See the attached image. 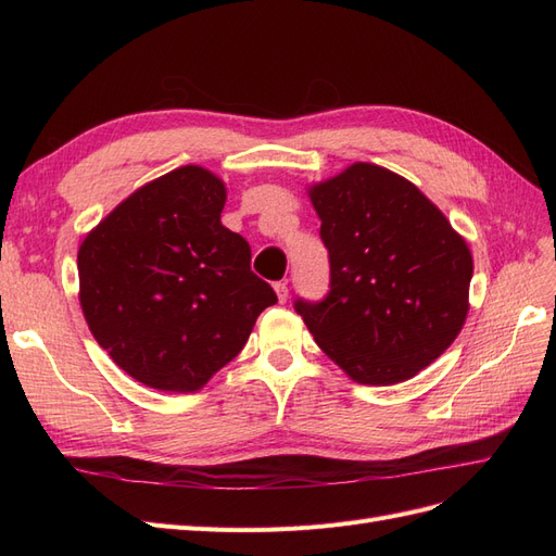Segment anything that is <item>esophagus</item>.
<instances>
[{"label":"esophagus","mask_w":556,"mask_h":556,"mask_svg":"<svg viewBox=\"0 0 556 556\" xmlns=\"http://www.w3.org/2000/svg\"><path fill=\"white\" fill-rule=\"evenodd\" d=\"M274 290H276V294H278V301H280V304H285V301H288V296H290L288 282H276V285H274Z\"/></svg>","instance_id":"1"}]
</instances>
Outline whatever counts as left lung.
I'll return each mask as SVG.
<instances>
[{
    "label": "left lung",
    "mask_w": 556,
    "mask_h": 556,
    "mask_svg": "<svg viewBox=\"0 0 556 556\" xmlns=\"http://www.w3.org/2000/svg\"><path fill=\"white\" fill-rule=\"evenodd\" d=\"M329 252L325 299H296L315 343L364 384L422 371L457 339L473 260L413 182L357 162L311 190Z\"/></svg>",
    "instance_id": "1"
}]
</instances>
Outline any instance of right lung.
Listing matches in <instances>:
<instances>
[{
  "label": "right lung",
  "mask_w": 556,
  "mask_h": 556,
  "mask_svg": "<svg viewBox=\"0 0 556 556\" xmlns=\"http://www.w3.org/2000/svg\"><path fill=\"white\" fill-rule=\"evenodd\" d=\"M225 185L180 166L127 197L78 250L80 306L111 359L153 390L194 392L278 296L220 223Z\"/></svg>",
  "instance_id": "add662e5"
}]
</instances>
